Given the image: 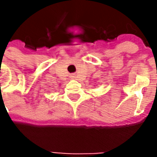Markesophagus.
Here are the masks:
<instances>
[{
    "label": "esophagus",
    "mask_w": 157,
    "mask_h": 157,
    "mask_svg": "<svg viewBox=\"0 0 157 157\" xmlns=\"http://www.w3.org/2000/svg\"><path fill=\"white\" fill-rule=\"evenodd\" d=\"M71 77L72 78H75V75H74V74H71Z\"/></svg>",
    "instance_id": "34e87169"
}]
</instances>
